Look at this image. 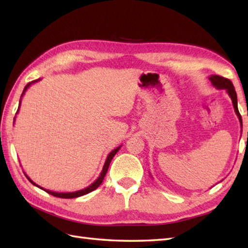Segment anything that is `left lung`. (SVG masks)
Returning <instances> with one entry per match:
<instances>
[{
  "mask_svg": "<svg viewBox=\"0 0 248 248\" xmlns=\"http://www.w3.org/2000/svg\"><path fill=\"white\" fill-rule=\"evenodd\" d=\"M209 80L211 81L212 85L217 89H225V91L227 92L229 97L231 98V101H232L234 112H235L236 116H238L240 124H241V127H242V117H241L239 109H238V98H236V93H235V89L232 85V83H231V81L228 80V78L219 77V76H213V75L211 77H209Z\"/></svg>",
  "mask_w": 248,
  "mask_h": 248,
  "instance_id": "left-lung-1",
  "label": "left lung"
}]
</instances>
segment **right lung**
<instances>
[{
	"instance_id": "add662e5",
	"label": "right lung",
	"mask_w": 248,
	"mask_h": 248,
	"mask_svg": "<svg viewBox=\"0 0 248 248\" xmlns=\"http://www.w3.org/2000/svg\"><path fill=\"white\" fill-rule=\"evenodd\" d=\"M38 81H40V78H38V80H35V81H31V82H30V83L28 84V85H26V86L24 87V89H23V93H22V94H21V99H22L23 94L25 93V92H26V91H28V88L31 85V84H34V83L38 82ZM21 99H20V101H19V108H18V110H17V114H18V112H19V108H20V105H21ZM15 119H16V117H15ZM120 147H121V146L117 147V148H116V149H114L113 151H110V152H109L108 155V157H107V160H105L104 166H103V168H102V171H101V173H100V176L98 177L97 180L94 181L93 183H92L91 186H87V187H85V188H82V189H78V191H76V192L59 193V192L50 191V189H46V188L41 187L40 186H38V184H36L34 181H31V179H30V177H29L28 175H26L25 172H24V175H25V177H26V178L29 179V181H30L31 184H34L35 186L39 187V188H41V189H44V191H45V192H46V193H49V194H51V195H53V196L60 197V198H77V197H80V196H83V195H86V194H88V193L93 192V189H96V188L100 186V184L102 183L103 179H104L105 175H107V171H108V170L109 163H110V161H112V159L114 157V155H115L116 154H117V151L120 149Z\"/></svg>"
}]
</instances>
